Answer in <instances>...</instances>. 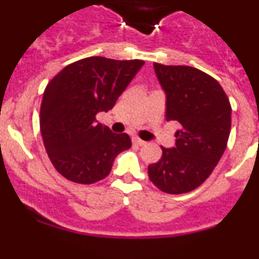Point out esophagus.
<instances>
[{"instance_id": "1", "label": "esophagus", "mask_w": 259, "mask_h": 259, "mask_svg": "<svg viewBox=\"0 0 259 259\" xmlns=\"http://www.w3.org/2000/svg\"><path fill=\"white\" fill-rule=\"evenodd\" d=\"M132 141H134L135 145H139V146H143L146 144V141L141 140V139H139V137H134V139H132Z\"/></svg>"}]
</instances>
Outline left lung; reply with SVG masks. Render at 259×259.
Listing matches in <instances>:
<instances>
[{
  "instance_id": "left-lung-1",
  "label": "left lung",
  "mask_w": 259,
  "mask_h": 259,
  "mask_svg": "<svg viewBox=\"0 0 259 259\" xmlns=\"http://www.w3.org/2000/svg\"><path fill=\"white\" fill-rule=\"evenodd\" d=\"M157 79L166 95V120L180 130L174 148H162V157L148 167L149 179L170 194L200 187L218 164L231 131V105L221 84L189 66L154 63Z\"/></svg>"
}]
</instances>
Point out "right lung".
Masks as SVG:
<instances>
[{"label": "right lung", "instance_id": "obj_1", "mask_svg": "<svg viewBox=\"0 0 259 259\" xmlns=\"http://www.w3.org/2000/svg\"><path fill=\"white\" fill-rule=\"evenodd\" d=\"M145 62L89 57L66 66L45 88L40 130L53 166L66 179L92 184L105 179L119 153L131 148L96 120L109 111Z\"/></svg>", "mask_w": 259, "mask_h": 259}]
</instances>
